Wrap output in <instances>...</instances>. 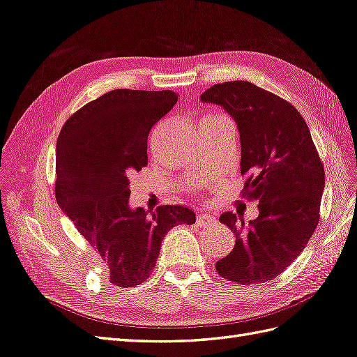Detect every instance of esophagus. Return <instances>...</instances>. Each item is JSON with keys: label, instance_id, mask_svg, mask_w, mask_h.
Instances as JSON below:
<instances>
[{"label": "esophagus", "instance_id": "34e87169", "mask_svg": "<svg viewBox=\"0 0 357 357\" xmlns=\"http://www.w3.org/2000/svg\"><path fill=\"white\" fill-rule=\"evenodd\" d=\"M196 222L199 223V225H206V223L214 222V219H213V216H210V214H199Z\"/></svg>", "mask_w": 357, "mask_h": 357}]
</instances>
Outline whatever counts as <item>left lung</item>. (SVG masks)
Instances as JSON below:
<instances>
[{
  "mask_svg": "<svg viewBox=\"0 0 357 357\" xmlns=\"http://www.w3.org/2000/svg\"><path fill=\"white\" fill-rule=\"evenodd\" d=\"M234 119L242 146L240 172L248 175L243 196L259 202V218L223 213L236 245L216 263L220 277L237 284L266 283L300 255L319 220L324 167L301 114L283 98L234 80L201 96Z\"/></svg>",
  "mask_w": 357,
  "mask_h": 357,
  "instance_id": "left-lung-1",
  "label": "left lung"
}]
</instances>
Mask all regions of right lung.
<instances>
[{"label": "right lung", "mask_w": 357, "mask_h": 357, "mask_svg": "<svg viewBox=\"0 0 357 357\" xmlns=\"http://www.w3.org/2000/svg\"><path fill=\"white\" fill-rule=\"evenodd\" d=\"M176 100L169 89H114L66 120L57 138L56 201L107 264L115 286L146 281L164 236L196 220L184 205L151 214L129 205V175L147 165L149 132Z\"/></svg>", "instance_id": "obj_1"}]
</instances>
